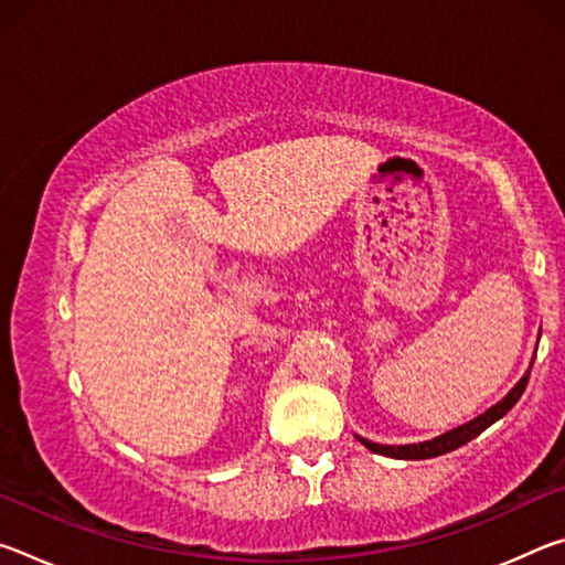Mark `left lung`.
<instances>
[{"instance_id": "left-lung-1", "label": "left lung", "mask_w": 565, "mask_h": 565, "mask_svg": "<svg viewBox=\"0 0 565 565\" xmlns=\"http://www.w3.org/2000/svg\"><path fill=\"white\" fill-rule=\"evenodd\" d=\"M533 366V361H531ZM529 376H531V369L525 371V376L515 384L509 394H505L503 401H499V404L491 406L486 414L476 416L473 420H468V424L454 428V431H446L441 436L431 438V441H424V444H406V446H384V444H374L369 441V438H361L356 436L359 441L369 448V451L374 454H381V456H391V458H404V461H420V458H434V456H444L448 451H456L458 446H463L468 441H473V438L486 431L491 424H495V420L503 418L509 411L515 406V401L521 398V394L525 391V384H529Z\"/></svg>"}]
</instances>
